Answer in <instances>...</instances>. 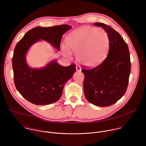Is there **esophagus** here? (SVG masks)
Wrapping results in <instances>:
<instances>
[{
    "mask_svg": "<svg viewBox=\"0 0 146 146\" xmlns=\"http://www.w3.org/2000/svg\"><path fill=\"white\" fill-rule=\"evenodd\" d=\"M81 70V67L80 66H76V70L77 72H80Z\"/></svg>",
    "mask_w": 146,
    "mask_h": 146,
    "instance_id": "34e87169",
    "label": "esophagus"
}]
</instances>
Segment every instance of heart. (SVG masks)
Returning a JSON list of instances; mask_svg holds the SVG:
<instances>
[{
    "mask_svg": "<svg viewBox=\"0 0 146 146\" xmlns=\"http://www.w3.org/2000/svg\"><path fill=\"white\" fill-rule=\"evenodd\" d=\"M66 43L70 50L76 53L79 63L87 67L98 65L105 59L109 51L110 39L104 29L85 27L80 28L69 34ZM65 54L70 55L68 48Z\"/></svg>",
    "mask_w": 146,
    "mask_h": 146,
    "instance_id": "obj_1",
    "label": "heart"
}]
</instances>
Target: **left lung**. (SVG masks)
Returning a JSON list of instances; mask_svg holds the SVG:
<instances>
[{
	"label": "left lung",
	"mask_w": 146,
	"mask_h": 146,
	"mask_svg": "<svg viewBox=\"0 0 146 146\" xmlns=\"http://www.w3.org/2000/svg\"><path fill=\"white\" fill-rule=\"evenodd\" d=\"M94 25L108 32L110 46L107 57L100 65L81 70L84 74L83 87L90 103L107 107L116 103L126 92L131 68L130 54L127 44L118 32L103 23Z\"/></svg>",
	"instance_id": "8db88e82"
}]
</instances>
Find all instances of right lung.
I'll use <instances>...</instances> for the list:
<instances>
[{"instance_id": "1", "label": "right lung", "mask_w": 146, "mask_h": 146, "mask_svg": "<svg viewBox=\"0 0 146 146\" xmlns=\"http://www.w3.org/2000/svg\"><path fill=\"white\" fill-rule=\"evenodd\" d=\"M71 28L69 25L35 27L27 32L17 44L12 58L14 84L19 94L29 102L46 105L58 101L76 68L75 64L62 66L54 60L44 68L32 69L26 62L28 50L41 39L59 50L62 35Z\"/></svg>"}]
</instances>
